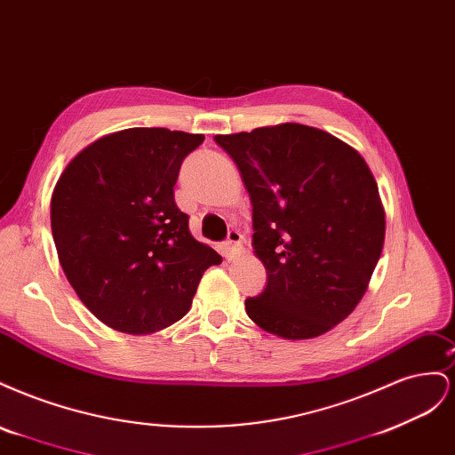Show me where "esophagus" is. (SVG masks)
<instances>
[{"label": "esophagus", "instance_id": "esophagus-1", "mask_svg": "<svg viewBox=\"0 0 455 455\" xmlns=\"http://www.w3.org/2000/svg\"><path fill=\"white\" fill-rule=\"evenodd\" d=\"M224 254L228 259H233L243 254V235L239 231H229V237L224 244Z\"/></svg>", "mask_w": 455, "mask_h": 455}]
</instances>
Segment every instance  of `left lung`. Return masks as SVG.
<instances>
[{"instance_id":"8db88e82","label":"left lung","mask_w":455,"mask_h":455,"mask_svg":"<svg viewBox=\"0 0 455 455\" xmlns=\"http://www.w3.org/2000/svg\"><path fill=\"white\" fill-rule=\"evenodd\" d=\"M252 203L266 291L244 301L266 332L311 339L355 311L381 256L385 211L363 156L326 131L281 123L216 134Z\"/></svg>"}]
</instances>
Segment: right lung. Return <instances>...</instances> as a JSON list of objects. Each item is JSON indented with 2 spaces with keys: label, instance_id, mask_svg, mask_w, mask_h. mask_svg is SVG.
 I'll return each instance as SVG.
<instances>
[{
  "label": "right lung",
  "instance_id": "add662e5",
  "mask_svg": "<svg viewBox=\"0 0 455 455\" xmlns=\"http://www.w3.org/2000/svg\"><path fill=\"white\" fill-rule=\"evenodd\" d=\"M203 134L134 127L94 140L66 164L51 196L59 261L106 326L144 336L180 321L203 273L222 261L176 206L180 164Z\"/></svg>",
  "mask_w": 455,
  "mask_h": 455
}]
</instances>
